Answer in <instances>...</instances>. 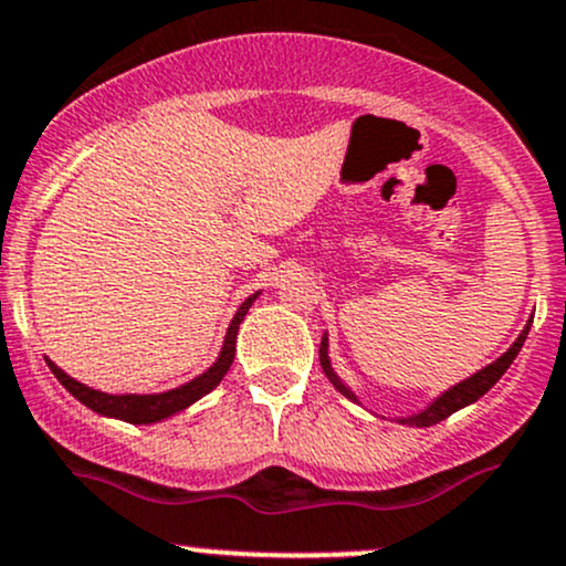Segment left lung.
Instances as JSON below:
<instances>
[{
	"label": "left lung",
	"instance_id": "left-lung-1",
	"mask_svg": "<svg viewBox=\"0 0 566 566\" xmlns=\"http://www.w3.org/2000/svg\"><path fill=\"white\" fill-rule=\"evenodd\" d=\"M526 333H530V325H526L524 331H521L518 338H515V344H513L511 349H507L505 354H502L500 359H494L492 365H486V368H483V370H478V374L470 376L468 381L457 384V387H451L449 392L440 395L438 400H434L432 406L427 408V411L416 413V416H411V419H402V424H411V427H432V424H438V421L449 419V416L454 413V411H459V408H464V406H470V402H475L481 395H486L489 389H492L494 384L500 381L502 374H505V370L511 368V363L515 359V354H518L521 346H524ZM319 363H322V368H325V376L333 381V387L338 389L340 395H346V397H349V400H354V395L349 392V389L344 387V384L338 381V376L333 374L331 359H327V338H322Z\"/></svg>",
	"mask_w": 566,
	"mask_h": 566
}]
</instances>
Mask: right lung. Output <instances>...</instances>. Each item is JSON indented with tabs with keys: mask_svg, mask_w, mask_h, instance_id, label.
I'll return each mask as SVG.
<instances>
[{
	"mask_svg": "<svg viewBox=\"0 0 566 566\" xmlns=\"http://www.w3.org/2000/svg\"><path fill=\"white\" fill-rule=\"evenodd\" d=\"M254 297H258V293L247 297V301L241 303L239 312H235L231 327H228L226 346H222L220 359H217L207 374L192 378V381L185 384V387L171 389V392H164V395H104V392H96V389L85 387V384L74 381V378L66 376L59 365H53L51 359H48V365H51L53 376L59 378V381L64 384V387L70 389V392L77 397L83 406H88L91 411L104 413V416H115V419L132 421V424H150V421H160V419H166V416L182 411V408H188L190 402H196L198 397L212 392L217 384L222 381V376L228 374V368H231V363L235 357V333H239L241 319H244L247 312H250Z\"/></svg>",
	"mask_w": 566,
	"mask_h": 566,
	"instance_id": "1",
	"label": "right lung"
}]
</instances>
